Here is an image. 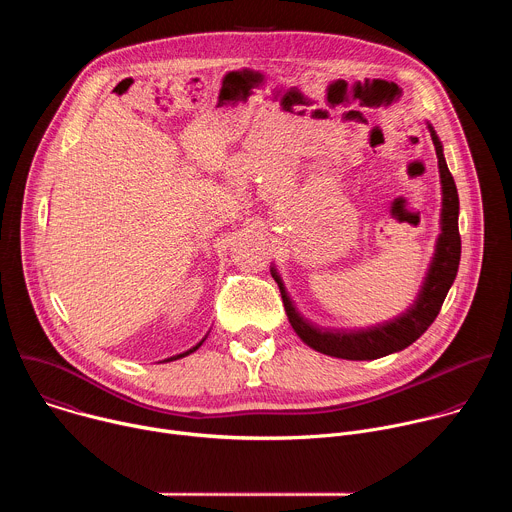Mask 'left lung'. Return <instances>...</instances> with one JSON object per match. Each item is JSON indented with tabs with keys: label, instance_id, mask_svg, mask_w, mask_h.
Segmentation results:
<instances>
[{
	"label": "left lung",
	"instance_id": "obj_1",
	"mask_svg": "<svg viewBox=\"0 0 512 512\" xmlns=\"http://www.w3.org/2000/svg\"><path fill=\"white\" fill-rule=\"evenodd\" d=\"M427 131L435 145L437 170H440V184H442L440 235L435 239L433 255L423 275V281L419 285L417 296L407 306L405 312H401L391 320H385L381 324H373L367 328H320L300 314L294 300H291L287 294L285 283L275 263L271 265V275L279 287L287 320L291 328H294V332L302 338V342H306L310 348L328 356L344 358V360H375V358L399 352L409 344H413L431 326L437 314H440V308L456 279L458 265H460V253H462V241L458 233L460 200H458L456 182L444 158V145L429 121H427Z\"/></svg>",
	"mask_w": 512,
	"mask_h": 512
}]
</instances>
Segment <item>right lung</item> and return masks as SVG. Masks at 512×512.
I'll return each mask as SVG.
<instances>
[{"mask_svg": "<svg viewBox=\"0 0 512 512\" xmlns=\"http://www.w3.org/2000/svg\"><path fill=\"white\" fill-rule=\"evenodd\" d=\"M206 336H208V334H206ZM206 336H204V338H202V340H200V342H198V344H194V346H192V348H188V350H184V352H180V354H174V356H170V358H164V360H162V362H170V360H178V358H184V356H188V354H192V352H194V350H198V348H200V346H202V342H204V340H206Z\"/></svg>", "mask_w": 512, "mask_h": 512, "instance_id": "add662e5", "label": "right lung"}]
</instances>
